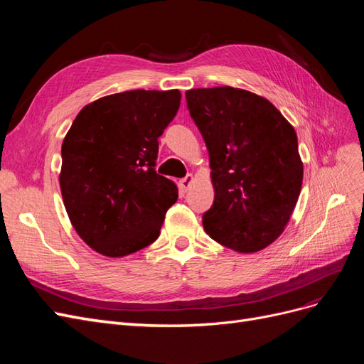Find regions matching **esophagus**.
<instances>
[{
	"instance_id": "1",
	"label": "esophagus",
	"mask_w": 364,
	"mask_h": 364,
	"mask_svg": "<svg viewBox=\"0 0 364 364\" xmlns=\"http://www.w3.org/2000/svg\"><path fill=\"white\" fill-rule=\"evenodd\" d=\"M193 179H194V178H193V174H186L185 178H182V179H181V182H179V183H181V188H182L183 191L188 190V188H190V185L193 183Z\"/></svg>"
}]
</instances>
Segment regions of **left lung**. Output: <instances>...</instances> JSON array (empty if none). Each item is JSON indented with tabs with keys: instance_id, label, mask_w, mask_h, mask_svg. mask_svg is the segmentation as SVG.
Returning <instances> with one entry per match:
<instances>
[{
	"instance_id": "1",
	"label": "left lung",
	"mask_w": 364,
	"mask_h": 364,
	"mask_svg": "<svg viewBox=\"0 0 364 364\" xmlns=\"http://www.w3.org/2000/svg\"><path fill=\"white\" fill-rule=\"evenodd\" d=\"M185 97L213 170L206 234L241 253L267 247L289 223L302 186L293 126L266 98L238 87H202Z\"/></svg>"
}]
</instances>
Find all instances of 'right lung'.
<instances>
[{"instance_id":"obj_1","label":"right lung","mask_w":364,"mask_h":364,"mask_svg":"<svg viewBox=\"0 0 364 364\" xmlns=\"http://www.w3.org/2000/svg\"><path fill=\"white\" fill-rule=\"evenodd\" d=\"M181 92L126 91L85 106L62 144L60 191L77 234L106 257H126L159 237L178 188L158 174V138Z\"/></svg>"}]
</instances>
